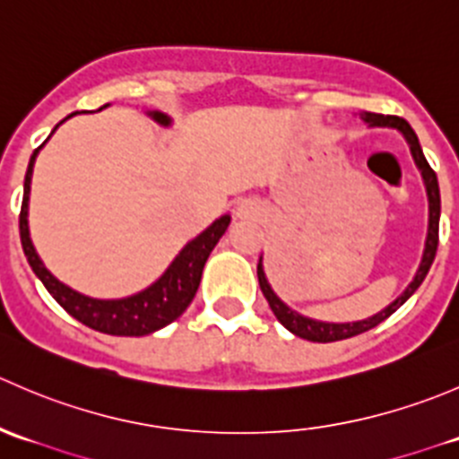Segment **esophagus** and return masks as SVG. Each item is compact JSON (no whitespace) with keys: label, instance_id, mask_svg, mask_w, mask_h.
<instances>
[{"label":"esophagus","instance_id":"obj_1","mask_svg":"<svg viewBox=\"0 0 459 459\" xmlns=\"http://www.w3.org/2000/svg\"><path fill=\"white\" fill-rule=\"evenodd\" d=\"M235 215H238V220H259V217H262V208H259L257 202L247 200L239 204Z\"/></svg>","mask_w":459,"mask_h":459}]
</instances>
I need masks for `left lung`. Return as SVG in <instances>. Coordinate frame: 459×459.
Here are the masks:
<instances>
[{
	"instance_id": "1",
	"label": "left lung",
	"mask_w": 459,
	"mask_h": 459,
	"mask_svg": "<svg viewBox=\"0 0 459 459\" xmlns=\"http://www.w3.org/2000/svg\"><path fill=\"white\" fill-rule=\"evenodd\" d=\"M359 117L368 124V126H386V128H397V131L404 135V140L409 142L411 152H413V160L418 164V169L422 170L424 178V186H427V195H429V235H427V247H424V255H422V264H420L418 273H415L413 281L406 286L404 293L395 299V302L388 304L384 311L375 313L373 317L368 319H359V322H346V324H333V322H317V319L304 317L299 316L298 311L286 307L280 298L275 295V290L271 289L268 284L266 275H264V266H262V257H259L257 264V280H259V289H262L264 298H266L268 307L271 311L275 313V317L280 319V324H284L293 335L302 337V340L308 342H337V340H346V337L359 335L364 331H371L373 326H377L379 322H384L386 317H391L415 290L420 289V284L427 277L430 264H433L435 253H437V242H439V208H442V202H439V186H437V175L435 170L430 169L427 157H424L422 146H420L418 135L411 128V124L406 119L395 117V115H377V113H362Z\"/></svg>"
}]
</instances>
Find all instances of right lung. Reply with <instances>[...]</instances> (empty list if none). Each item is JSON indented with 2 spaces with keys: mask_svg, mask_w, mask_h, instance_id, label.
Masks as SVG:
<instances>
[{
  "mask_svg": "<svg viewBox=\"0 0 459 459\" xmlns=\"http://www.w3.org/2000/svg\"><path fill=\"white\" fill-rule=\"evenodd\" d=\"M73 115L77 113H71L68 117H73ZM148 115H151L157 124H161V126H169L170 124L169 115L160 113V110H151ZM66 119H62V122H66ZM57 126L53 128V133L57 131ZM53 133H50V135H53ZM41 146H44V143H41ZM39 148H35V152L30 155L29 170H26L24 200H22L20 212V238L22 248H24V255L29 259L32 273L39 277L41 284L46 286V290L55 298V302H57L68 316L80 319L82 324H86L92 331L108 333V335L119 337H142L148 335V333L160 331L166 324L175 322V319L186 311L188 304L193 302V298H195L197 286H200L202 281L204 264H206V259L211 255L212 248H215V244L220 242V238L226 233V229H229L230 215H221L220 220L212 221L204 233L197 235L195 239H191V242L179 251V255L173 259V264L166 268L164 275H161L155 284L143 289L142 293H135L131 295V298L122 299L88 298V295L73 290L71 286L62 284V281L44 266V262L37 255L35 247H32L30 242L29 195L32 166H35V157L37 152H39Z\"/></svg>",
  "mask_w": 459,
  "mask_h": 459,
  "instance_id": "right-lung-1",
  "label": "right lung"
}]
</instances>
